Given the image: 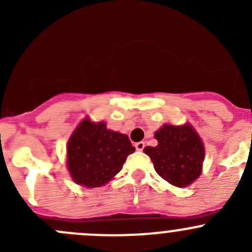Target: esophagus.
<instances>
[{"instance_id": "esophagus-1", "label": "esophagus", "mask_w": 252, "mask_h": 252, "mask_svg": "<svg viewBox=\"0 0 252 252\" xmlns=\"http://www.w3.org/2000/svg\"><path fill=\"white\" fill-rule=\"evenodd\" d=\"M144 147H145V142L144 141H139V142H136V144H135V149L138 150V151H142V150H144Z\"/></svg>"}]
</instances>
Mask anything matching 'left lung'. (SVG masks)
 <instances>
[{
    "label": "left lung",
    "mask_w": 252,
    "mask_h": 252,
    "mask_svg": "<svg viewBox=\"0 0 252 252\" xmlns=\"http://www.w3.org/2000/svg\"><path fill=\"white\" fill-rule=\"evenodd\" d=\"M157 146H146L155 171L172 185L184 188L197 179L202 171L205 149L199 134L190 124H164L155 133Z\"/></svg>",
    "instance_id": "left-lung-1"
}]
</instances>
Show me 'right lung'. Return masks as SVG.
Instances as JSON below:
<instances>
[{
	"instance_id": "1",
	"label": "right lung",
	"mask_w": 252,
	"mask_h": 252,
	"mask_svg": "<svg viewBox=\"0 0 252 252\" xmlns=\"http://www.w3.org/2000/svg\"><path fill=\"white\" fill-rule=\"evenodd\" d=\"M134 150L126 134L110 130L103 122L85 118L68 141V171L81 187H102L121 171Z\"/></svg>"
}]
</instances>
